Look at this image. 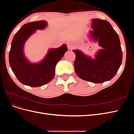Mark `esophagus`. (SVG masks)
Here are the masks:
<instances>
[{"label":"esophagus","instance_id":"34e87169","mask_svg":"<svg viewBox=\"0 0 134 134\" xmlns=\"http://www.w3.org/2000/svg\"><path fill=\"white\" fill-rule=\"evenodd\" d=\"M67 46H68V48L69 50H72L74 48V46L73 44H72L71 43H67Z\"/></svg>","mask_w":134,"mask_h":134}]
</instances>
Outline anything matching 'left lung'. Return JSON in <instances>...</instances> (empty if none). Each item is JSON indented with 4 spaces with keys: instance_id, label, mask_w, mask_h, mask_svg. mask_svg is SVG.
I'll return each instance as SVG.
<instances>
[{
    "instance_id": "1",
    "label": "left lung",
    "mask_w": 134,
    "mask_h": 134,
    "mask_svg": "<svg viewBox=\"0 0 134 134\" xmlns=\"http://www.w3.org/2000/svg\"><path fill=\"white\" fill-rule=\"evenodd\" d=\"M91 37L102 47L92 59L79 50H74V68L80 78L101 83L113 78L122 63V51L119 35L105 20L93 19Z\"/></svg>"
}]
</instances>
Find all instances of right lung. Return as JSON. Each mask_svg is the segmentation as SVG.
Listing matches in <instances>:
<instances>
[{"label":"right lung","mask_w":134,"mask_h":134,"mask_svg":"<svg viewBox=\"0 0 134 134\" xmlns=\"http://www.w3.org/2000/svg\"><path fill=\"white\" fill-rule=\"evenodd\" d=\"M47 26L46 21L28 23L16 33L11 43L9 55L10 68L18 80L30 87L43 86L53 79L55 66L68 50L65 44L57 48H51L45 58L38 63H31L25 56L23 47L26 40L37 30Z\"/></svg>","instance_id":"obj_1"}]
</instances>
